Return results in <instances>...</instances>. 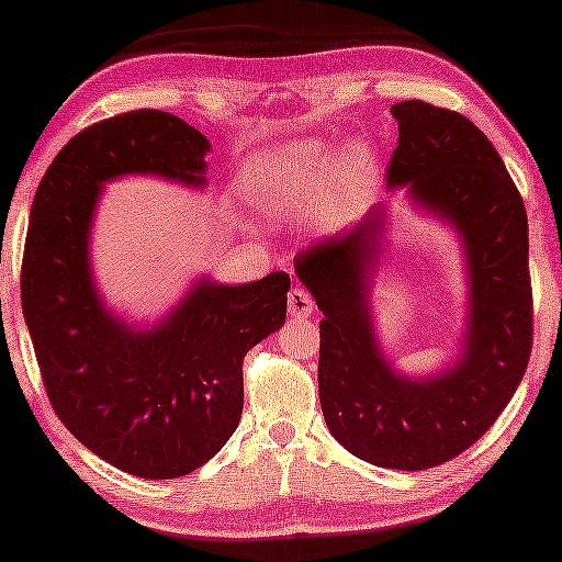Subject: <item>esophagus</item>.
<instances>
[{
    "instance_id": "1",
    "label": "esophagus",
    "mask_w": 562,
    "mask_h": 562,
    "mask_svg": "<svg viewBox=\"0 0 562 562\" xmlns=\"http://www.w3.org/2000/svg\"><path fill=\"white\" fill-rule=\"evenodd\" d=\"M288 308L292 318H308L314 314V296L302 288H294L288 294Z\"/></svg>"
}]
</instances>
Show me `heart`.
<instances>
[{"mask_svg":"<svg viewBox=\"0 0 562 562\" xmlns=\"http://www.w3.org/2000/svg\"><path fill=\"white\" fill-rule=\"evenodd\" d=\"M364 159V147L328 145L318 139L306 142L278 159L256 161L248 173V193L262 207L292 212L312 202L340 164H345L348 173H357Z\"/></svg>","mask_w":562,"mask_h":562,"instance_id":"1","label":"heart"}]
</instances>
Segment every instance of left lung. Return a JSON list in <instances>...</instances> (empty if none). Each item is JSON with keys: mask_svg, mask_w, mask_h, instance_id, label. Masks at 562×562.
<instances>
[{"mask_svg": "<svg viewBox=\"0 0 562 562\" xmlns=\"http://www.w3.org/2000/svg\"><path fill=\"white\" fill-rule=\"evenodd\" d=\"M398 147L386 188L457 232L469 304L457 362L396 372L381 350L372 274L389 229L379 202L348 232L296 256L321 318L318 398L330 435L381 469L423 471L479 441L515 396L531 355L529 222L497 149L469 117L425 101L391 105Z\"/></svg>", "mask_w": 562, "mask_h": 562, "instance_id": "8db88e82", "label": "left lung"}]
</instances>
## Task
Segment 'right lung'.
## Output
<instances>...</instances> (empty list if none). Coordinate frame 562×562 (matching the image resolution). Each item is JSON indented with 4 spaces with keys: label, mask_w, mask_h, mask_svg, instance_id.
Returning <instances> with one entry per match:
<instances>
[{
    "label": "right lung",
    "mask_w": 562,
    "mask_h": 562,
    "mask_svg": "<svg viewBox=\"0 0 562 562\" xmlns=\"http://www.w3.org/2000/svg\"><path fill=\"white\" fill-rule=\"evenodd\" d=\"M207 151L171 113L115 115L59 149L31 207L21 302L47 398L83 447L137 479H178L226 445L244 411V357L288 316V272L200 278L149 326L105 306L89 256L103 186L139 173L205 188Z\"/></svg>",
    "instance_id": "add662e5"
}]
</instances>
